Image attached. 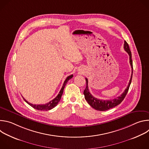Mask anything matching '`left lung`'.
Listing matches in <instances>:
<instances>
[{
    "mask_svg": "<svg viewBox=\"0 0 149 149\" xmlns=\"http://www.w3.org/2000/svg\"><path fill=\"white\" fill-rule=\"evenodd\" d=\"M124 50L128 53L129 55V59H130V63L131 67L132 68V73L131 75V78L129 81V83L128 86L125 88L124 91L122 93V94L120 96H118L117 98L113 99V100H99L98 98H95L93 97L91 93L89 91L88 87V79L86 78V87L85 88L84 91V94L85 96V99L87 100L88 103L91 106V107L98 111H106L110 109H112L116 106L120 104L124 98H125L127 92L129 91L130 84L132 82V76H133V61L132 59V52L130 51L129 44H127V42L125 40L124 44Z\"/></svg>",
    "mask_w": 149,
    "mask_h": 149,
    "instance_id": "left-lung-1",
    "label": "left lung"
}]
</instances>
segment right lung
I'll list each match as a JSON object with an SVG mask.
<instances>
[{"instance_id":"obj_1","label":"right lung","mask_w":149,"mask_h":149,"mask_svg":"<svg viewBox=\"0 0 149 149\" xmlns=\"http://www.w3.org/2000/svg\"><path fill=\"white\" fill-rule=\"evenodd\" d=\"M73 77V75H71L68 77H67V78H66V79L65 80L64 82H63V86L62 87V88L61 90H60L59 94H58V95L55 98H54L52 100H51V101H49V102L48 103H46L45 104H32L30 102H29L28 101H27L23 97L22 98H24V100H25V102H26L29 105H31V107H32L33 109H36V110H41V111H47V110H50L51 109H52L53 108H54L55 106L57 105L58 103L59 102L61 98V97H62V95L63 94V89H64L65 86L67 83L68 82V81L71 79Z\"/></svg>"}]
</instances>
